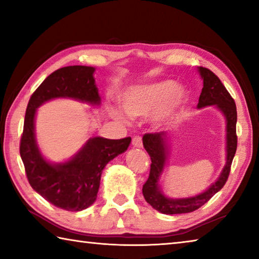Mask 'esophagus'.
Segmentation results:
<instances>
[{
    "instance_id": "obj_1",
    "label": "esophagus",
    "mask_w": 259,
    "mask_h": 259,
    "mask_svg": "<svg viewBox=\"0 0 259 259\" xmlns=\"http://www.w3.org/2000/svg\"><path fill=\"white\" fill-rule=\"evenodd\" d=\"M133 145L134 147H142L143 146L142 137H139V136H135L133 138Z\"/></svg>"
}]
</instances>
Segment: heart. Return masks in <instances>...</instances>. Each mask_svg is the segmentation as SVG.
I'll list each match as a JSON object with an SVG mask.
<instances>
[{"mask_svg":"<svg viewBox=\"0 0 259 259\" xmlns=\"http://www.w3.org/2000/svg\"><path fill=\"white\" fill-rule=\"evenodd\" d=\"M185 98L186 90L184 88L177 87L172 80H164L129 88L122 94L121 104L131 117H146L153 114V123L162 126L169 123ZM109 113L113 119L123 123L126 122V116L120 108L112 107Z\"/></svg>","mask_w":259,"mask_h":259,"instance_id":"1","label":"heart"}]
</instances>
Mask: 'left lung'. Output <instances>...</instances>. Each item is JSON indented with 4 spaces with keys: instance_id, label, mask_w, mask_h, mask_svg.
Returning a JSON list of instances; mask_svg holds the SVG:
<instances>
[{
    "instance_id": "8db88e82",
    "label": "left lung",
    "mask_w": 259,
    "mask_h": 259,
    "mask_svg": "<svg viewBox=\"0 0 259 259\" xmlns=\"http://www.w3.org/2000/svg\"><path fill=\"white\" fill-rule=\"evenodd\" d=\"M198 72L203 81L198 108L216 106L224 115L226 121V163L217 181L200 194L190 198H168L160 187V178L168 162V155L171 143V134L161 131L157 134H146L143 137V144L148 155L151 156L150 177L143 186V195L146 202L157 211L165 214L192 212L202 207L204 203L221 191L229 178L231 164L235 155L238 138H236V106L234 99L223 85L217 75L208 68L198 67Z\"/></svg>"
}]
</instances>
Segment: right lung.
I'll return each instance as SVG.
<instances>
[{
    "mask_svg": "<svg viewBox=\"0 0 259 259\" xmlns=\"http://www.w3.org/2000/svg\"><path fill=\"white\" fill-rule=\"evenodd\" d=\"M95 71V67L80 65L57 69L35 90L26 109L20 156L28 182L48 202L67 211H81L94 204L104 168L128 150L131 138L91 137L71 159L54 163L43 156L37 146L35 117L41 105L57 98L75 99L99 106Z\"/></svg>",
    "mask_w": 259,
    "mask_h": 259,
    "instance_id": "add662e5",
    "label": "right lung"
}]
</instances>
